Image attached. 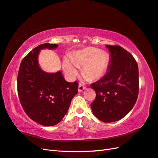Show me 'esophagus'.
Listing matches in <instances>:
<instances>
[{
  "mask_svg": "<svg viewBox=\"0 0 158 158\" xmlns=\"http://www.w3.org/2000/svg\"><path fill=\"white\" fill-rule=\"evenodd\" d=\"M85 89V85H84V84L82 82H80L79 83L78 91H79V92H81V91H82L83 89Z\"/></svg>",
  "mask_w": 158,
  "mask_h": 158,
  "instance_id": "1",
  "label": "esophagus"
}]
</instances>
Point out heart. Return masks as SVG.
Returning a JSON list of instances; mask_svg holds the SVG:
<instances>
[{
  "instance_id": "1",
  "label": "heart",
  "mask_w": 158,
  "mask_h": 158,
  "mask_svg": "<svg viewBox=\"0 0 158 158\" xmlns=\"http://www.w3.org/2000/svg\"><path fill=\"white\" fill-rule=\"evenodd\" d=\"M71 61L64 58L62 67L71 78L77 75V67H83V71L91 79H98L103 76L108 70L110 56L107 52L96 48L88 47L75 52L71 56ZM73 63L75 65L72 64Z\"/></svg>"
}]
</instances>
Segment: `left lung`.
Returning <instances> with one entry per match:
<instances>
[{
	"instance_id": "left-lung-1",
	"label": "left lung",
	"mask_w": 158,
	"mask_h": 158,
	"mask_svg": "<svg viewBox=\"0 0 158 158\" xmlns=\"http://www.w3.org/2000/svg\"><path fill=\"white\" fill-rule=\"evenodd\" d=\"M106 47L110 52V62L106 74L91 85L96 93L91 108L99 120L112 123L125 116L136 103L139 69L134 57L123 48Z\"/></svg>"
}]
</instances>
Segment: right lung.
Segmentation results:
<instances>
[{"mask_svg":"<svg viewBox=\"0 0 158 158\" xmlns=\"http://www.w3.org/2000/svg\"><path fill=\"white\" fill-rule=\"evenodd\" d=\"M57 47L55 44L35 47L23 58L17 76L18 96L25 112L31 120L47 127L60 122L78 92L77 81L67 82L60 71L49 73L40 67V50Z\"/></svg>","mask_w":158,"mask_h":158,"instance_id":"add662e5","label":"right lung"}]
</instances>
